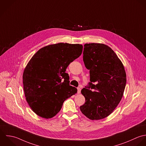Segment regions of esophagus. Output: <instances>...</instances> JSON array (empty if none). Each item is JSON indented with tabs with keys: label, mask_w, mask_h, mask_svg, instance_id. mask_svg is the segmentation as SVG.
Here are the masks:
<instances>
[{
	"label": "esophagus",
	"mask_w": 146,
	"mask_h": 146,
	"mask_svg": "<svg viewBox=\"0 0 146 146\" xmlns=\"http://www.w3.org/2000/svg\"><path fill=\"white\" fill-rule=\"evenodd\" d=\"M80 92H81V89H80V88L78 87V94H80Z\"/></svg>",
	"instance_id": "esophagus-1"
}]
</instances>
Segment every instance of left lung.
<instances>
[{
  "mask_svg": "<svg viewBox=\"0 0 146 146\" xmlns=\"http://www.w3.org/2000/svg\"><path fill=\"white\" fill-rule=\"evenodd\" d=\"M83 61L90 70V82L81 92L86 98L80 106L92 120L109 115L121 101L126 83L124 66L114 51L103 44H86Z\"/></svg>",
  "mask_w": 146,
  "mask_h": 146,
  "instance_id": "1",
  "label": "left lung"
}]
</instances>
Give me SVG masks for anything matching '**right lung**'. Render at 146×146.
<instances>
[{"mask_svg": "<svg viewBox=\"0 0 146 146\" xmlns=\"http://www.w3.org/2000/svg\"><path fill=\"white\" fill-rule=\"evenodd\" d=\"M82 51L80 44L58 43L40 49L31 59L23 72L24 91L37 115L47 119L54 117L64 101L77 93L70 85L66 70Z\"/></svg>", "mask_w": 146, "mask_h": 146, "instance_id": "1", "label": "right lung"}]
</instances>
